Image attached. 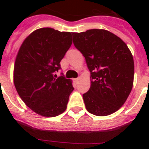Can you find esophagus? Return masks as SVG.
<instances>
[{
  "label": "esophagus",
  "instance_id": "34e87169",
  "mask_svg": "<svg viewBox=\"0 0 149 149\" xmlns=\"http://www.w3.org/2000/svg\"><path fill=\"white\" fill-rule=\"evenodd\" d=\"M79 80H80V79L79 78H76V79H74V82L75 83H77L79 81Z\"/></svg>",
  "mask_w": 149,
  "mask_h": 149
}]
</instances>
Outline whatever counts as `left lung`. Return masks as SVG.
I'll return each instance as SVG.
<instances>
[{"label":"left lung","instance_id":"obj_1","mask_svg":"<svg viewBox=\"0 0 149 149\" xmlns=\"http://www.w3.org/2000/svg\"><path fill=\"white\" fill-rule=\"evenodd\" d=\"M72 36L91 74L89 90L83 95L86 110L98 116L113 113L125 104L133 87L134 63L131 51L108 30L92 29Z\"/></svg>","mask_w":149,"mask_h":149}]
</instances>
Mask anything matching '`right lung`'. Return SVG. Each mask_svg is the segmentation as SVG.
Listing matches in <instances>:
<instances>
[{
    "label": "right lung",
    "mask_w": 149,
    "mask_h": 149,
    "mask_svg": "<svg viewBox=\"0 0 149 149\" xmlns=\"http://www.w3.org/2000/svg\"><path fill=\"white\" fill-rule=\"evenodd\" d=\"M72 39V33L44 27L31 33L18 50L13 81L20 98L36 113L54 117L66 109L74 90L72 81L54 74L61 68Z\"/></svg>",
    "instance_id": "right-lung-1"
}]
</instances>
